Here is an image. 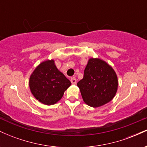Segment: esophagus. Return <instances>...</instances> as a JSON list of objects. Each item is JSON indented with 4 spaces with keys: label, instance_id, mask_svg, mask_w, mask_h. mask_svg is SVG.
<instances>
[{
    "label": "esophagus",
    "instance_id": "obj_1",
    "mask_svg": "<svg viewBox=\"0 0 147 147\" xmlns=\"http://www.w3.org/2000/svg\"><path fill=\"white\" fill-rule=\"evenodd\" d=\"M70 82H71V83L72 84H77V79H76L75 77H72V78L70 79Z\"/></svg>",
    "mask_w": 147,
    "mask_h": 147
}]
</instances>
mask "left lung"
Masks as SVG:
<instances>
[{
	"mask_svg": "<svg viewBox=\"0 0 147 147\" xmlns=\"http://www.w3.org/2000/svg\"><path fill=\"white\" fill-rule=\"evenodd\" d=\"M118 81L115 72L99 59H90L84 77L77 83L84 102L91 107H99L109 102L115 95Z\"/></svg>",
	"mask_w": 147,
	"mask_h": 147,
	"instance_id": "obj_1",
	"label": "left lung"
}]
</instances>
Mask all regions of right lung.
Returning a JSON list of instances; mask_svg holds the SVG:
<instances>
[{
	"mask_svg": "<svg viewBox=\"0 0 147 147\" xmlns=\"http://www.w3.org/2000/svg\"><path fill=\"white\" fill-rule=\"evenodd\" d=\"M29 85L35 98L46 105H52L61 99L71 83L57 68L53 60H48L36 67L30 76Z\"/></svg>",
	"mask_w": 147,
	"mask_h": 147,
	"instance_id": "add662e5",
	"label": "right lung"
}]
</instances>
